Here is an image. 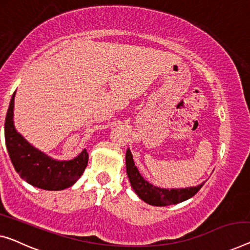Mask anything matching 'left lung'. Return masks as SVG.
Segmentation results:
<instances>
[{"instance_id":"obj_1","label":"left lung","mask_w":250,"mask_h":250,"mask_svg":"<svg viewBox=\"0 0 250 250\" xmlns=\"http://www.w3.org/2000/svg\"><path fill=\"white\" fill-rule=\"evenodd\" d=\"M125 165H126V174H128L130 184L132 188L135 189L137 195L140 197L145 202L155 207H166L172 206L183 202L185 200H188L189 197L194 196L200 191L203 184H200L195 188H161L148 183L144 177L141 176L139 170L135 166L131 151L126 150L125 154Z\"/></svg>"}]
</instances>
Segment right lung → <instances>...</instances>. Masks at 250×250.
<instances>
[{
    "mask_svg": "<svg viewBox=\"0 0 250 250\" xmlns=\"http://www.w3.org/2000/svg\"><path fill=\"white\" fill-rule=\"evenodd\" d=\"M14 94L6 113L4 133L7 151L17 173L29 184L48 191H61L72 186L87 166L86 149L73 161L58 162L31 146L14 128Z\"/></svg>",
    "mask_w": 250,
    "mask_h": 250,
    "instance_id": "obj_1",
    "label": "right lung"
}]
</instances>
